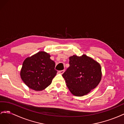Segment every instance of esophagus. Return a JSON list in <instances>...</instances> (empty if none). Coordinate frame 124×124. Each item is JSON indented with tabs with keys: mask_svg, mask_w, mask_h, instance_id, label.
I'll return each instance as SVG.
<instances>
[{
	"mask_svg": "<svg viewBox=\"0 0 124 124\" xmlns=\"http://www.w3.org/2000/svg\"><path fill=\"white\" fill-rule=\"evenodd\" d=\"M64 71H65V70H60V71H58V72H59V73H61V74H63V72H64Z\"/></svg>",
	"mask_w": 124,
	"mask_h": 124,
	"instance_id": "esophagus-1",
	"label": "esophagus"
}]
</instances>
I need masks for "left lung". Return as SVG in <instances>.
Instances as JSON below:
<instances>
[{
    "label": "left lung",
    "instance_id": "left-lung-1",
    "mask_svg": "<svg viewBox=\"0 0 124 124\" xmlns=\"http://www.w3.org/2000/svg\"><path fill=\"white\" fill-rule=\"evenodd\" d=\"M69 67L62 74L67 86L74 96L87 95L101 81V66L86 55L69 57Z\"/></svg>",
    "mask_w": 124,
    "mask_h": 124
}]
</instances>
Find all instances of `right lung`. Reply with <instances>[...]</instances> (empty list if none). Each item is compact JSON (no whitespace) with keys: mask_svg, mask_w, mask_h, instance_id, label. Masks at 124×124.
Instances as JSON below:
<instances>
[{"mask_svg":"<svg viewBox=\"0 0 124 124\" xmlns=\"http://www.w3.org/2000/svg\"><path fill=\"white\" fill-rule=\"evenodd\" d=\"M55 63L50 55L45 52H39L23 62L21 77L28 87L40 91L49 86L57 71Z\"/></svg>","mask_w":124,"mask_h":124,"instance_id":"1","label":"right lung"}]
</instances>
